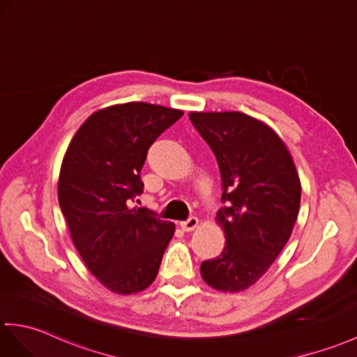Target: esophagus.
I'll use <instances>...</instances> for the list:
<instances>
[{
	"label": "esophagus",
	"instance_id": "esophagus-1",
	"mask_svg": "<svg viewBox=\"0 0 357 357\" xmlns=\"http://www.w3.org/2000/svg\"><path fill=\"white\" fill-rule=\"evenodd\" d=\"M197 223H199V220H197V218H188L187 220H184V222H179V227L184 229V231H193L196 227H197Z\"/></svg>",
	"mask_w": 357,
	"mask_h": 357
}]
</instances>
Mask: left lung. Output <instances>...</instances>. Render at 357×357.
I'll use <instances>...</instances> for the list:
<instances>
[{"mask_svg":"<svg viewBox=\"0 0 357 357\" xmlns=\"http://www.w3.org/2000/svg\"><path fill=\"white\" fill-rule=\"evenodd\" d=\"M216 156L222 178L218 222L227 243L201 264L206 284L223 292L252 286L287 243L301 202L300 178L283 141L242 112H190Z\"/></svg>","mask_w":357,"mask_h":357,"instance_id":"1","label":"left lung"}]
</instances>
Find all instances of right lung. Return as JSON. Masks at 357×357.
I'll return each mask as SVG.
<instances>
[{
	"instance_id": "1",
	"label": "right lung",
	"mask_w": 357,
	"mask_h": 357,
	"mask_svg": "<svg viewBox=\"0 0 357 357\" xmlns=\"http://www.w3.org/2000/svg\"><path fill=\"white\" fill-rule=\"evenodd\" d=\"M184 112L130 102L94 112L82 124L63 156L57 196L74 246L88 269L109 291H144L158 273L175 233L146 206L143 193L149 147Z\"/></svg>"
}]
</instances>
